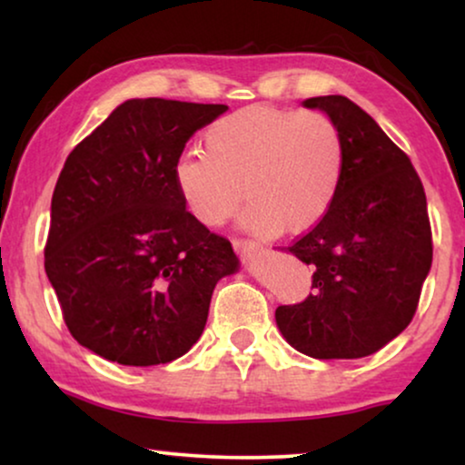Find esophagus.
Instances as JSON below:
<instances>
[{"label": "esophagus", "instance_id": "obj_1", "mask_svg": "<svg viewBox=\"0 0 465 465\" xmlns=\"http://www.w3.org/2000/svg\"><path fill=\"white\" fill-rule=\"evenodd\" d=\"M232 245H234V250H237V253H243V256L245 253H256L262 250V245H260L258 241H252V239H234Z\"/></svg>", "mask_w": 465, "mask_h": 465}]
</instances>
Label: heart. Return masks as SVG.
<instances>
[{
    "label": "heart",
    "instance_id": "obj_1",
    "mask_svg": "<svg viewBox=\"0 0 465 465\" xmlns=\"http://www.w3.org/2000/svg\"><path fill=\"white\" fill-rule=\"evenodd\" d=\"M205 154L177 158L173 182L186 212L207 228L231 220L245 199V228L307 232L320 224L345 173V139L328 114L252 105L209 124Z\"/></svg>",
    "mask_w": 465,
    "mask_h": 465
}]
</instances>
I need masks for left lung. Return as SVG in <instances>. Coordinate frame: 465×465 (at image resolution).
Masks as SVG:
<instances>
[{"label":"left lung","mask_w":465,"mask_h":465,"mask_svg":"<svg viewBox=\"0 0 465 465\" xmlns=\"http://www.w3.org/2000/svg\"><path fill=\"white\" fill-rule=\"evenodd\" d=\"M304 105L339 124L345 173L320 224L285 247L311 266L313 292L277 307L275 320L311 358H366L415 317L431 266L428 201L411 158L351 99L328 94Z\"/></svg>","instance_id":"obj_1"}]
</instances>
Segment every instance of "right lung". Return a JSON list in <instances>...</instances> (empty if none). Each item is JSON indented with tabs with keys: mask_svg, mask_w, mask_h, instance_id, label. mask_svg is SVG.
Instances as JSON below:
<instances>
[{
	"mask_svg": "<svg viewBox=\"0 0 465 465\" xmlns=\"http://www.w3.org/2000/svg\"><path fill=\"white\" fill-rule=\"evenodd\" d=\"M226 110L124 101L67 156L44 266L67 330L101 358H182L203 334L215 283L237 271L231 241L186 212L173 182L188 139Z\"/></svg>",
	"mask_w": 465,
	"mask_h": 465,
	"instance_id": "add662e5",
	"label": "right lung"
}]
</instances>
